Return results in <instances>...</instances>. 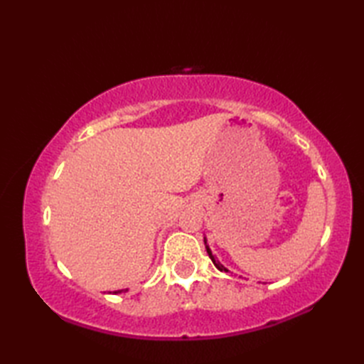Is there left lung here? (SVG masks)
Listing matches in <instances>:
<instances>
[{
	"instance_id": "left-lung-1",
	"label": "left lung",
	"mask_w": 364,
	"mask_h": 364,
	"mask_svg": "<svg viewBox=\"0 0 364 364\" xmlns=\"http://www.w3.org/2000/svg\"><path fill=\"white\" fill-rule=\"evenodd\" d=\"M205 247H206V252H208V255H210V258H211V261L214 262V266H215V267H218L219 270H222V272H223V270H225V272H227V269H225V267H223V266L220 264V262H219L218 259H215V257H214V255L211 253V250H210V247H208V244H206V237H205Z\"/></svg>"
}]
</instances>
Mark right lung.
<instances>
[{
    "mask_svg": "<svg viewBox=\"0 0 364 364\" xmlns=\"http://www.w3.org/2000/svg\"><path fill=\"white\" fill-rule=\"evenodd\" d=\"M117 292H122V291H115V294H117Z\"/></svg>",
    "mask_w": 364,
    "mask_h": 364,
    "instance_id": "1",
    "label": "right lung"
}]
</instances>
